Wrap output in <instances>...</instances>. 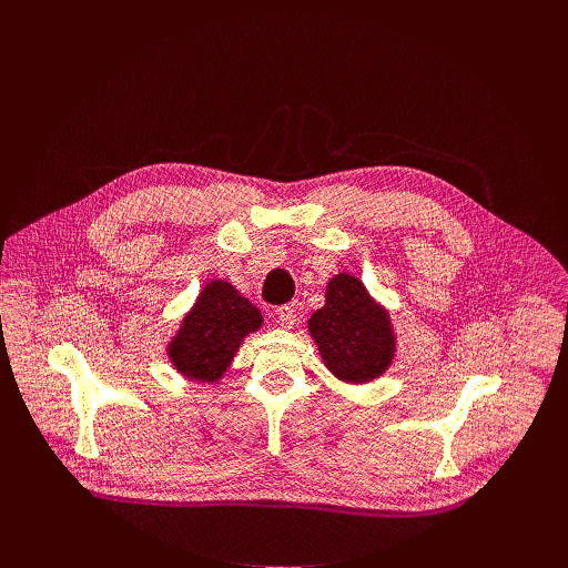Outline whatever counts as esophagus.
<instances>
[{
	"label": "esophagus",
	"mask_w": 568,
	"mask_h": 568,
	"mask_svg": "<svg viewBox=\"0 0 568 568\" xmlns=\"http://www.w3.org/2000/svg\"><path fill=\"white\" fill-rule=\"evenodd\" d=\"M276 316H278V326L290 331L294 326V321H296V310H294V305H281L276 310Z\"/></svg>",
	"instance_id": "esophagus-1"
}]
</instances>
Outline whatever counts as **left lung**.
Segmentation results:
<instances>
[{
	"label": "left lung",
	"instance_id": "obj_1",
	"mask_svg": "<svg viewBox=\"0 0 568 568\" xmlns=\"http://www.w3.org/2000/svg\"><path fill=\"white\" fill-rule=\"evenodd\" d=\"M307 333L326 368L346 384L375 382L397 353L388 310L348 272L328 281L326 303L307 318Z\"/></svg>",
	"mask_w": 568,
	"mask_h": 568
}]
</instances>
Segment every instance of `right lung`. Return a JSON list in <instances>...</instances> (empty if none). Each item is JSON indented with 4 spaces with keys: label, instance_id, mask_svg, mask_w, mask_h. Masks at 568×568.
I'll return each mask as SVG.
<instances>
[{
    "label": "right lung",
    "instance_id": "obj_1",
    "mask_svg": "<svg viewBox=\"0 0 568 568\" xmlns=\"http://www.w3.org/2000/svg\"><path fill=\"white\" fill-rule=\"evenodd\" d=\"M261 326V310L229 281L213 278L180 321L166 346L169 362L189 382L217 384L242 342Z\"/></svg>",
    "mask_w": 568,
    "mask_h": 568
}]
</instances>
